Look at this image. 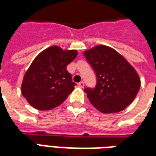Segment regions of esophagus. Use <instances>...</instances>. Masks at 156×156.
<instances>
[{"label":"esophagus","instance_id":"esophagus-1","mask_svg":"<svg viewBox=\"0 0 156 156\" xmlns=\"http://www.w3.org/2000/svg\"><path fill=\"white\" fill-rule=\"evenodd\" d=\"M78 85L79 88H83V86H84V83H83V82H80V83H78Z\"/></svg>","mask_w":156,"mask_h":156}]
</instances>
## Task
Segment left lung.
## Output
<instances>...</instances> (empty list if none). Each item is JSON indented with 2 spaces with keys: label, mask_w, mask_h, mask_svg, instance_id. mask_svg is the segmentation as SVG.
<instances>
[{
  "label": "left lung",
  "mask_w": 156,
  "mask_h": 156,
  "mask_svg": "<svg viewBox=\"0 0 156 156\" xmlns=\"http://www.w3.org/2000/svg\"><path fill=\"white\" fill-rule=\"evenodd\" d=\"M83 54L96 75L95 87L84 89L90 103L103 113L119 112L131 104L140 88V78L131 64L106 45Z\"/></svg>",
  "instance_id": "8db88e82"
}]
</instances>
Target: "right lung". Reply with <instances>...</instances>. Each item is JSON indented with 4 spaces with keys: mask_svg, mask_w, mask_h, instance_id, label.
I'll return each mask as SVG.
<instances>
[{
    "mask_svg": "<svg viewBox=\"0 0 156 156\" xmlns=\"http://www.w3.org/2000/svg\"><path fill=\"white\" fill-rule=\"evenodd\" d=\"M77 55L75 50L63 51L56 45L37 55L25 73L21 86L23 95L33 107L48 111L67 99L76 85L67 66Z\"/></svg>",
    "mask_w": 156,
    "mask_h": 156,
    "instance_id": "add662e5",
    "label": "right lung"
}]
</instances>
